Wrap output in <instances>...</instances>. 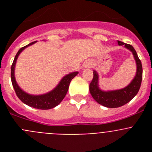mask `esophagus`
<instances>
[{
	"label": "esophagus",
	"instance_id": "34e87169",
	"mask_svg": "<svg viewBox=\"0 0 152 152\" xmlns=\"http://www.w3.org/2000/svg\"><path fill=\"white\" fill-rule=\"evenodd\" d=\"M84 68H91V63L89 61H86L85 63L84 64V66H83Z\"/></svg>",
	"mask_w": 152,
	"mask_h": 152
}]
</instances>
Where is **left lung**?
I'll list each match as a JSON object with an SVG mask.
<instances>
[{
  "label": "left lung",
  "mask_w": 152,
  "mask_h": 152,
  "mask_svg": "<svg viewBox=\"0 0 152 152\" xmlns=\"http://www.w3.org/2000/svg\"><path fill=\"white\" fill-rule=\"evenodd\" d=\"M119 45H124L125 48L132 52L136 63V74L130 84L126 88L115 91H103L99 87V75L96 71H94V77L90 84V93L93 98L99 104L108 108H116L125 105L138 94L142 80V62L138 57L135 49L129 44H125L118 41Z\"/></svg>",
  "instance_id": "left-lung-1"
}]
</instances>
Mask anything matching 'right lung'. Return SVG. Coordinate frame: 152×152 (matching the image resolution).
<instances>
[{
  "mask_svg": "<svg viewBox=\"0 0 152 152\" xmlns=\"http://www.w3.org/2000/svg\"><path fill=\"white\" fill-rule=\"evenodd\" d=\"M36 42V41L33 42L28 44L26 46L21 48L16 55L11 66L12 84H13V87L16 92V94L23 103L26 104L29 107H33V108L39 109V110H49V109L56 107L62 101V100L66 95L67 92H68L71 80L78 74V72H72V73H69L64 76L56 88L49 92L46 93V94L40 95H33L25 92L23 90L20 88V86L18 85L15 79L14 72H15L16 62H17V60L18 58V56H20L21 52L26 49V47L33 45Z\"/></svg>",
  "mask_w": 152,
  "mask_h": 152,
  "instance_id": "1",
  "label": "right lung"
}]
</instances>
